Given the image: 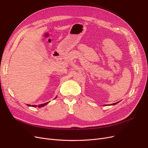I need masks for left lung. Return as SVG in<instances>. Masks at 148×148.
Wrapping results in <instances>:
<instances>
[{
  "instance_id": "obj_1",
  "label": "left lung",
  "mask_w": 148,
  "mask_h": 148,
  "mask_svg": "<svg viewBox=\"0 0 148 148\" xmlns=\"http://www.w3.org/2000/svg\"><path fill=\"white\" fill-rule=\"evenodd\" d=\"M117 103H118V102H117V103H113V104H112L111 105H115V104H117Z\"/></svg>"
}]
</instances>
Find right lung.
Here are the masks:
<instances>
[{
	"mask_svg": "<svg viewBox=\"0 0 148 148\" xmlns=\"http://www.w3.org/2000/svg\"><path fill=\"white\" fill-rule=\"evenodd\" d=\"M49 102H47V103H43V104H41V105H39L38 106V108H40V107H42V106H44L45 105H47L48 103ZM28 106H31V105H28ZM32 106H35V105H33Z\"/></svg>",
	"mask_w": 148,
	"mask_h": 148,
	"instance_id": "obj_1",
	"label": "right lung"
}]
</instances>
